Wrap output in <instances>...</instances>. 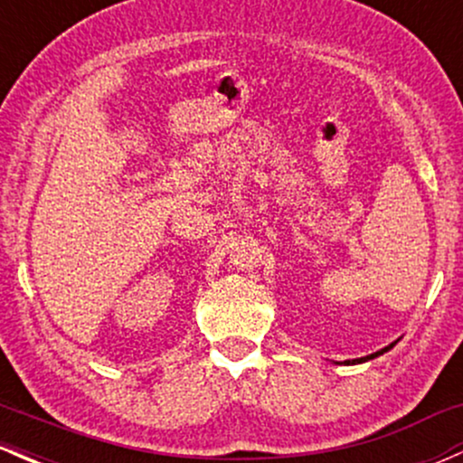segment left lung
Returning a JSON list of instances; mask_svg holds the SVG:
<instances>
[{
    "instance_id": "8db88e82",
    "label": "left lung",
    "mask_w": 463,
    "mask_h": 463,
    "mask_svg": "<svg viewBox=\"0 0 463 463\" xmlns=\"http://www.w3.org/2000/svg\"><path fill=\"white\" fill-rule=\"evenodd\" d=\"M396 344V342H394ZM394 344H390V346H385V348H381L379 353H372V354H368V357H361V359H353V361H344V364H361V361H368V359H374V357H379V354H383V353H387V350H390L392 346H394Z\"/></svg>"
}]
</instances>
